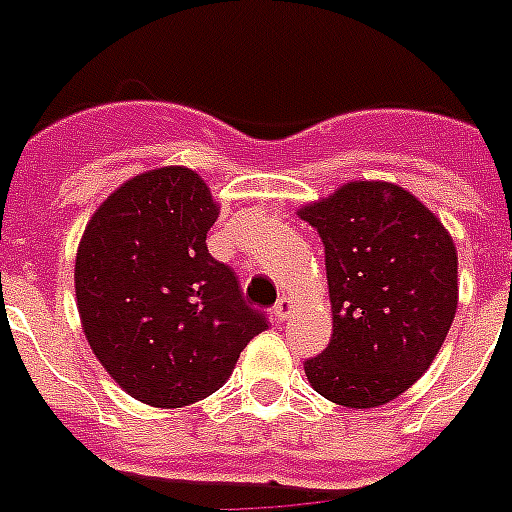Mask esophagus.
I'll return each mask as SVG.
<instances>
[{
    "label": "esophagus",
    "mask_w": 512,
    "mask_h": 512,
    "mask_svg": "<svg viewBox=\"0 0 512 512\" xmlns=\"http://www.w3.org/2000/svg\"><path fill=\"white\" fill-rule=\"evenodd\" d=\"M289 313H292V299L281 297L276 305H273V318H276L278 323H284L286 318H289Z\"/></svg>",
    "instance_id": "1"
}]
</instances>
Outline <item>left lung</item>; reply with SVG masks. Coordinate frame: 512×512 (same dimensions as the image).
I'll list each match as a JSON object with an SVG mask.
<instances>
[{"label": "left lung", "mask_w": 512, "mask_h": 512, "mask_svg": "<svg viewBox=\"0 0 512 512\" xmlns=\"http://www.w3.org/2000/svg\"><path fill=\"white\" fill-rule=\"evenodd\" d=\"M321 236L334 334L307 381L344 407H378L429 371L458 310V252L429 207L386 181H352L299 210Z\"/></svg>", "instance_id": "obj_1"}]
</instances>
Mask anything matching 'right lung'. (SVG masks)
Wrapping results in <instances>:
<instances>
[{"mask_svg":"<svg viewBox=\"0 0 512 512\" xmlns=\"http://www.w3.org/2000/svg\"><path fill=\"white\" fill-rule=\"evenodd\" d=\"M218 205L189 168L147 170L91 215L76 255L83 334L139 402L184 407L213 394L268 328L236 273L207 252Z\"/></svg>","mask_w":512,"mask_h":512,"instance_id":"add662e5","label":"right lung"}]
</instances>
